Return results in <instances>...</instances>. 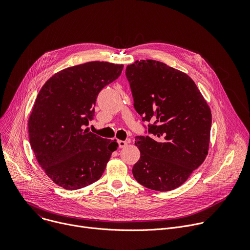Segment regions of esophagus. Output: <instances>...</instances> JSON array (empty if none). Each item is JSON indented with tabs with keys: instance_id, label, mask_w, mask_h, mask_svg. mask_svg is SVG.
<instances>
[{
	"instance_id": "34e87169",
	"label": "esophagus",
	"mask_w": 250,
	"mask_h": 250,
	"mask_svg": "<svg viewBox=\"0 0 250 250\" xmlns=\"http://www.w3.org/2000/svg\"><path fill=\"white\" fill-rule=\"evenodd\" d=\"M117 143H118V147L119 148H124L127 145V142L126 141H122V140H118Z\"/></svg>"
}]
</instances>
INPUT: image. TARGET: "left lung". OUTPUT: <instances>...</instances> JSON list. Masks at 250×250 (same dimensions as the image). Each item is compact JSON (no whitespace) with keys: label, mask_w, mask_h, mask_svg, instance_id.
<instances>
[{"label":"left lung","mask_w":250,"mask_h":250,"mask_svg":"<svg viewBox=\"0 0 250 250\" xmlns=\"http://www.w3.org/2000/svg\"><path fill=\"white\" fill-rule=\"evenodd\" d=\"M125 73L134 108L143 122H152L148 133L154 135L135 137L141 156L132 169L133 176L148 188L172 190L208 155L210 109L188 75L163 62L137 61Z\"/></svg>","instance_id":"left-lung-1"}]
</instances>
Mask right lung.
<instances>
[{
  "label": "right lung",
  "instance_id": "right-lung-1",
  "mask_svg": "<svg viewBox=\"0 0 250 250\" xmlns=\"http://www.w3.org/2000/svg\"><path fill=\"white\" fill-rule=\"evenodd\" d=\"M122 64L90 62L52 75L40 90L29 119L31 147L44 173L58 186L73 190L98 181L112 141L83 129L94 116L99 92L116 80Z\"/></svg>",
  "mask_w": 250,
  "mask_h": 250
}]
</instances>
